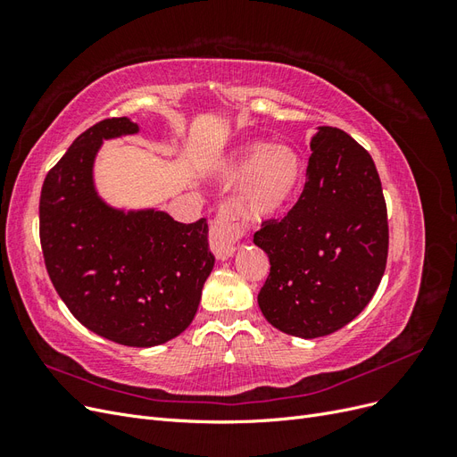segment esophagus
<instances>
[{
    "label": "esophagus",
    "instance_id": "34e87169",
    "mask_svg": "<svg viewBox=\"0 0 457 457\" xmlns=\"http://www.w3.org/2000/svg\"><path fill=\"white\" fill-rule=\"evenodd\" d=\"M240 237H242L240 223L237 220V217L232 215L230 207L223 205L219 210L210 230V247L215 253V257L220 261L232 257Z\"/></svg>",
    "mask_w": 457,
    "mask_h": 457
}]
</instances>
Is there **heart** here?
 <instances>
[{"label":"heart","mask_w":457,"mask_h":457,"mask_svg":"<svg viewBox=\"0 0 457 457\" xmlns=\"http://www.w3.org/2000/svg\"><path fill=\"white\" fill-rule=\"evenodd\" d=\"M305 163L294 148L253 143L244 146L223 170L228 187H242V207L255 223L282 215L299 195Z\"/></svg>","instance_id":"1"}]
</instances>
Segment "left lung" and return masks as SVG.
<instances>
[{
  "instance_id": "1",
  "label": "left lung",
  "mask_w": 457,
  "mask_h": 457,
  "mask_svg": "<svg viewBox=\"0 0 457 457\" xmlns=\"http://www.w3.org/2000/svg\"><path fill=\"white\" fill-rule=\"evenodd\" d=\"M311 150L295 205L253 234L270 261L259 309L274 328L305 339L334 334L362 312L389 253L386 204L368 150L328 126Z\"/></svg>"
}]
</instances>
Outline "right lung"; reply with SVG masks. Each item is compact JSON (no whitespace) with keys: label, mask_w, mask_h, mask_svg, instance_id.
I'll list each match as a JSON object with an SVG mask.
<instances>
[{"label":"right lung","mask_w":457,"mask_h":457,"mask_svg":"<svg viewBox=\"0 0 457 457\" xmlns=\"http://www.w3.org/2000/svg\"><path fill=\"white\" fill-rule=\"evenodd\" d=\"M137 131L128 118H106L78 137L41 187L39 240L78 322L128 347H154L190 326L215 257L205 219L185 225L156 210L126 213L96 195L103 141Z\"/></svg>","instance_id":"1"}]
</instances>
